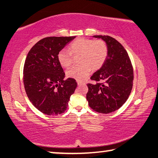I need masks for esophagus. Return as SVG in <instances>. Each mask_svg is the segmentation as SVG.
<instances>
[{"instance_id":"1","label":"esophagus","mask_w":158,"mask_h":158,"mask_svg":"<svg viewBox=\"0 0 158 158\" xmlns=\"http://www.w3.org/2000/svg\"><path fill=\"white\" fill-rule=\"evenodd\" d=\"M85 84L84 82H83V81H77V84H78L79 85H81V84Z\"/></svg>"}]
</instances>
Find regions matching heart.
I'll return each instance as SVG.
<instances>
[{"label": "heart", "instance_id": "obj_1", "mask_svg": "<svg viewBox=\"0 0 158 158\" xmlns=\"http://www.w3.org/2000/svg\"><path fill=\"white\" fill-rule=\"evenodd\" d=\"M69 50L62 49L58 53V60L61 65L68 68L73 63V54H80L81 64L73 66L67 71L70 78L82 80L89 75L91 68L93 70L100 69L107 56L108 48L103 40L79 37L69 44Z\"/></svg>", "mask_w": 158, "mask_h": 158}]
</instances>
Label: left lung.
<instances>
[{
  "mask_svg": "<svg viewBox=\"0 0 158 158\" xmlns=\"http://www.w3.org/2000/svg\"><path fill=\"white\" fill-rule=\"evenodd\" d=\"M105 42L108 53L105 63L93 73L88 84L86 100L93 110L109 114L121 107L132 89L133 68L126 50L120 42L108 35H94Z\"/></svg>",
  "mask_w": 158,
  "mask_h": 158,
  "instance_id": "1",
  "label": "left lung"
}]
</instances>
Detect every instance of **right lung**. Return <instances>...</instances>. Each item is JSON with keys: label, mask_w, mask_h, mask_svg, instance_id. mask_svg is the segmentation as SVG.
<instances>
[{"label": "right lung", "mask_w": 158, "mask_h": 158, "mask_svg": "<svg viewBox=\"0 0 158 158\" xmlns=\"http://www.w3.org/2000/svg\"><path fill=\"white\" fill-rule=\"evenodd\" d=\"M74 37H48L31 48L23 67V84L33 106L44 114L65 112L77 86L76 80L65 78L58 53Z\"/></svg>", "instance_id": "right-lung-1"}]
</instances>
